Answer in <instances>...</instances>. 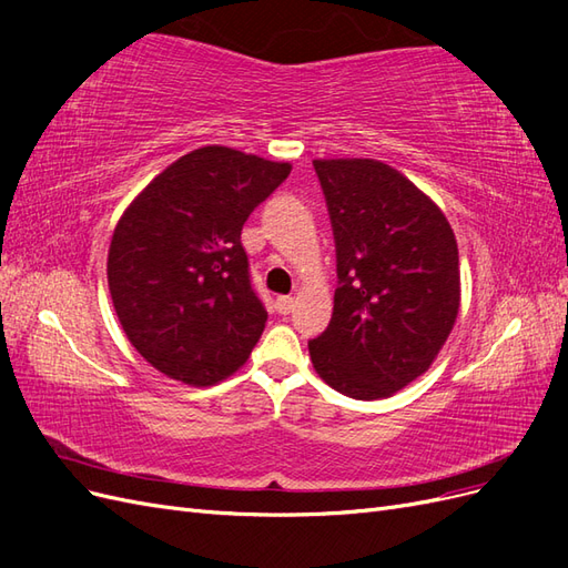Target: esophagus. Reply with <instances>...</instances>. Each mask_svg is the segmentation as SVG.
<instances>
[{
  "mask_svg": "<svg viewBox=\"0 0 568 568\" xmlns=\"http://www.w3.org/2000/svg\"><path fill=\"white\" fill-rule=\"evenodd\" d=\"M274 307H277V313L286 315V313H291V307H294V298H291V296H280L277 301H274Z\"/></svg>",
  "mask_w": 568,
  "mask_h": 568,
  "instance_id": "esophagus-1",
  "label": "esophagus"
}]
</instances>
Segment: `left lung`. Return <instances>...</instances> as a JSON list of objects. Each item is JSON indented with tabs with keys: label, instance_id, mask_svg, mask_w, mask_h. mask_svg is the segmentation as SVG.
I'll use <instances>...</instances> for the list:
<instances>
[{
	"label": "left lung",
	"instance_id": "left-lung-1",
	"mask_svg": "<svg viewBox=\"0 0 568 568\" xmlns=\"http://www.w3.org/2000/svg\"><path fill=\"white\" fill-rule=\"evenodd\" d=\"M329 209L338 288L332 322L307 343L324 384L390 398L434 365L459 313V253L448 217L400 170L315 159Z\"/></svg>",
	"mask_w": 568,
	"mask_h": 568
}]
</instances>
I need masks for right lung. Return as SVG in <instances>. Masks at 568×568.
Masks as SVG:
<instances>
[{
    "instance_id": "right-lung-1",
    "label": "right lung",
    "mask_w": 568,
    "mask_h": 568,
    "mask_svg": "<svg viewBox=\"0 0 568 568\" xmlns=\"http://www.w3.org/2000/svg\"><path fill=\"white\" fill-rule=\"evenodd\" d=\"M291 173L230 146L170 163L120 215L109 291L128 341L151 367L213 386L242 367L267 313L248 280L242 227Z\"/></svg>"
}]
</instances>
